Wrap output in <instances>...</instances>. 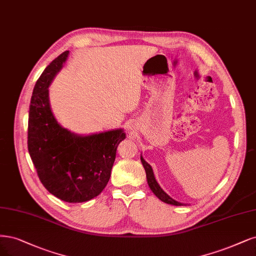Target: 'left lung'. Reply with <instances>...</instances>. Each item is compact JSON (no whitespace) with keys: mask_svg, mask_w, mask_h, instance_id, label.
<instances>
[{"mask_svg":"<svg viewBox=\"0 0 256 256\" xmlns=\"http://www.w3.org/2000/svg\"><path fill=\"white\" fill-rule=\"evenodd\" d=\"M140 162H142L143 164V167L144 170L146 172V179H147V183L149 185V188H150L152 192L154 194V195L160 199L161 201L165 202V204H172V206H186L185 204H181V202H178L176 201L174 199H172L168 194H166L163 188L160 186V184L158 183V181L156 180V177H154V170H152V167L150 164H148L145 158H143L142 154H140Z\"/></svg>","mask_w":256,"mask_h":256,"instance_id":"left-lung-1","label":"left lung"}]
</instances>
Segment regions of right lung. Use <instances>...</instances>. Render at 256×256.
<instances>
[{"label": "right lung", "mask_w": 256, "mask_h": 256, "mask_svg": "<svg viewBox=\"0 0 256 256\" xmlns=\"http://www.w3.org/2000/svg\"><path fill=\"white\" fill-rule=\"evenodd\" d=\"M66 50L44 70L34 84L28 114V145L42 184L55 197L70 204L98 197L107 185L122 128L77 134L60 125L50 108L48 88L61 71Z\"/></svg>", "instance_id": "right-lung-1"}]
</instances>
